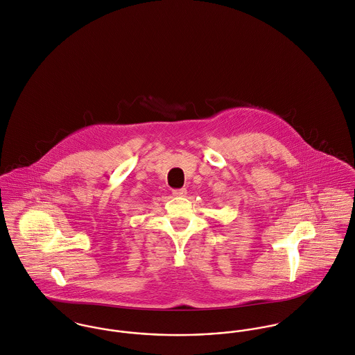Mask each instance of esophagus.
<instances>
[{
  "instance_id": "1",
  "label": "esophagus",
  "mask_w": 355,
  "mask_h": 355,
  "mask_svg": "<svg viewBox=\"0 0 355 355\" xmlns=\"http://www.w3.org/2000/svg\"><path fill=\"white\" fill-rule=\"evenodd\" d=\"M172 194L175 197H186L187 196V190L186 189H179V190H173Z\"/></svg>"
}]
</instances>
